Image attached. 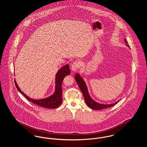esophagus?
<instances>
[{"label":"esophagus","instance_id":"34e87169","mask_svg":"<svg viewBox=\"0 0 147 147\" xmlns=\"http://www.w3.org/2000/svg\"><path fill=\"white\" fill-rule=\"evenodd\" d=\"M81 64L79 62H77L76 61L71 64V70L73 71H77L78 69H79L80 67Z\"/></svg>","mask_w":147,"mask_h":147}]
</instances>
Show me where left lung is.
Masks as SVG:
<instances>
[{
    "mask_svg": "<svg viewBox=\"0 0 147 147\" xmlns=\"http://www.w3.org/2000/svg\"><path fill=\"white\" fill-rule=\"evenodd\" d=\"M125 41L127 44V42L126 39H125ZM127 46L129 47V46L128 45H127ZM75 79H76V80L77 82V84L78 85L80 89L81 90V91L83 93V95L84 96V100L85 101L86 105H88V106L91 109H93L95 110H99L112 107L118 103L119 101H117L115 103L112 104H106H106H99L97 102L95 101L93 99H92V98L90 97V96L88 92V88H87V86L85 84V81L78 73H77L76 74Z\"/></svg>",
    "mask_w": 147,
    "mask_h": 147,
    "instance_id": "1",
    "label": "left lung"
}]
</instances>
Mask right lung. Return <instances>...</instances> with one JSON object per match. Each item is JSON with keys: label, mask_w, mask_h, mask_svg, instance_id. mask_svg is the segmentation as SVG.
<instances>
[{"label": "right lung", "mask_w": 147, "mask_h": 147, "mask_svg": "<svg viewBox=\"0 0 147 147\" xmlns=\"http://www.w3.org/2000/svg\"><path fill=\"white\" fill-rule=\"evenodd\" d=\"M70 73L69 64H66L65 65L62 67L58 71L56 75V86H55V91L53 94L49 97L45 98L40 100H35L31 98H29L26 95H25L22 91H21L15 80L14 82L15 86L21 94H22L26 99L28 101L32 102L33 104L38 105L42 107H44L47 109H56L58 106L61 105L62 102V84L64 78L69 75Z\"/></svg>", "instance_id": "right-lung-1"}]
</instances>
